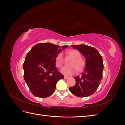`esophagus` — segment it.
Listing matches in <instances>:
<instances>
[{"label": "esophagus", "mask_w": 125, "mask_h": 125, "mask_svg": "<svg viewBox=\"0 0 125 125\" xmlns=\"http://www.w3.org/2000/svg\"><path fill=\"white\" fill-rule=\"evenodd\" d=\"M64 79H68V77L64 76Z\"/></svg>", "instance_id": "obj_1"}]
</instances>
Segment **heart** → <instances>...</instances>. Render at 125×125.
<instances>
[{"instance_id":"b5f03b06","label":"heart","mask_w":125,"mask_h":125,"mask_svg":"<svg viewBox=\"0 0 125 125\" xmlns=\"http://www.w3.org/2000/svg\"><path fill=\"white\" fill-rule=\"evenodd\" d=\"M69 54L73 57V60L72 61L69 65L71 66H66L63 67L62 70L63 74L66 75H71L74 74L77 69L80 71L84 66L83 60L81 59L80 57V54L76 50H71L68 52ZM64 63L63 56L62 53H59L56 58V64L59 67H62Z\"/></svg>"}]
</instances>
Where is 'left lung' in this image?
I'll use <instances>...</instances> for the list:
<instances>
[{
    "label": "left lung",
    "instance_id": "1",
    "mask_svg": "<svg viewBox=\"0 0 125 125\" xmlns=\"http://www.w3.org/2000/svg\"><path fill=\"white\" fill-rule=\"evenodd\" d=\"M84 57L85 67L81 77H74L76 83L70 87V91L73 95L80 97L91 95L99 86L103 77L104 65L102 57L95 48L81 44L71 45Z\"/></svg>",
    "mask_w": 125,
    "mask_h": 125
}]
</instances>
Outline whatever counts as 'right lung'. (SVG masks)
<instances>
[{
	"mask_svg": "<svg viewBox=\"0 0 125 125\" xmlns=\"http://www.w3.org/2000/svg\"><path fill=\"white\" fill-rule=\"evenodd\" d=\"M67 47L39 43L28 52L23 65L24 79L34 95L45 98L54 93L57 82L63 78L56 67V57Z\"/></svg>",
	"mask_w": 125,
	"mask_h": 125,
	"instance_id": "right-lung-1",
	"label": "right lung"
}]
</instances>
